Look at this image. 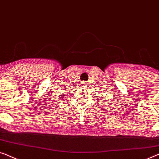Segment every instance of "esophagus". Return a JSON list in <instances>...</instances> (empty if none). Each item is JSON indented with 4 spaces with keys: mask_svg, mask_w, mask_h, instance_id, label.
<instances>
[{
    "mask_svg": "<svg viewBox=\"0 0 159 159\" xmlns=\"http://www.w3.org/2000/svg\"><path fill=\"white\" fill-rule=\"evenodd\" d=\"M83 85H82V86H84V87H86V83H85V82H83V84H82Z\"/></svg>",
    "mask_w": 159,
    "mask_h": 159,
    "instance_id": "34e87169",
    "label": "esophagus"
}]
</instances>
